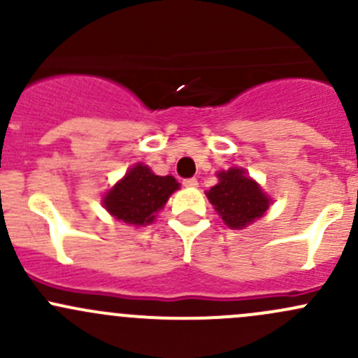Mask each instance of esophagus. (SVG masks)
<instances>
[{
  "label": "esophagus",
  "mask_w": 358,
  "mask_h": 358,
  "mask_svg": "<svg viewBox=\"0 0 358 358\" xmlns=\"http://www.w3.org/2000/svg\"><path fill=\"white\" fill-rule=\"evenodd\" d=\"M183 185H185L187 189H196V187L199 185V182H197V178H185L183 180Z\"/></svg>",
  "instance_id": "obj_1"
}]
</instances>
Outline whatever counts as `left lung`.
Segmentation results:
<instances>
[{"mask_svg": "<svg viewBox=\"0 0 358 358\" xmlns=\"http://www.w3.org/2000/svg\"><path fill=\"white\" fill-rule=\"evenodd\" d=\"M218 180L206 196L225 225L241 230L265 215L272 199L255 180L249 178L246 169L230 168L229 171H220Z\"/></svg>", "mask_w": 358, "mask_h": 358, "instance_id": "8db88e82", "label": "left lung"}]
</instances>
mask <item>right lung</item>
Listing matches in <instances>:
<instances>
[{
    "label": "right lung",
    "mask_w": 358,
    "mask_h": 358,
    "mask_svg": "<svg viewBox=\"0 0 358 358\" xmlns=\"http://www.w3.org/2000/svg\"><path fill=\"white\" fill-rule=\"evenodd\" d=\"M178 189L180 183L171 175H154L149 166L138 162L106 194L103 208L128 225H149Z\"/></svg>",
    "instance_id": "obj_1"
}]
</instances>
